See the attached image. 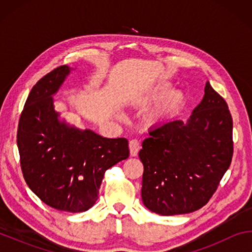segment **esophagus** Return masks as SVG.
<instances>
[{
  "label": "esophagus",
  "instance_id": "esophagus-1",
  "mask_svg": "<svg viewBox=\"0 0 252 252\" xmlns=\"http://www.w3.org/2000/svg\"><path fill=\"white\" fill-rule=\"evenodd\" d=\"M129 147H130V155L132 157H136L138 156V152L140 150V142L136 139H132L129 142Z\"/></svg>",
  "mask_w": 252,
  "mask_h": 252
}]
</instances>
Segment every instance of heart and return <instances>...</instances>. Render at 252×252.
Wrapping results in <instances>:
<instances>
[{"label": "heart", "mask_w": 252, "mask_h": 252, "mask_svg": "<svg viewBox=\"0 0 252 252\" xmlns=\"http://www.w3.org/2000/svg\"><path fill=\"white\" fill-rule=\"evenodd\" d=\"M169 88L170 83L161 82L138 101L139 104L146 105L160 97L147 114V119L150 123H161L167 121L168 119L172 118L174 114L178 113L185 105V93L179 89H173V90L167 92Z\"/></svg>", "instance_id": "1"}]
</instances>
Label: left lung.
<instances>
[{
	"label": "left lung",
	"mask_w": 252,
	"mask_h": 252,
	"mask_svg": "<svg viewBox=\"0 0 252 252\" xmlns=\"http://www.w3.org/2000/svg\"><path fill=\"white\" fill-rule=\"evenodd\" d=\"M139 152L141 197L161 216L199 210L218 189L233 155L232 117L210 83L187 122L174 120L149 132Z\"/></svg>",
	"instance_id": "8db88e82"
}]
</instances>
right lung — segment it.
<instances>
[{
    "label": "right lung",
    "mask_w": 252,
    "mask_h": 252,
    "mask_svg": "<svg viewBox=\"0 0 252 252\" xmlns=\"http://www.w3.org/2000/svg\"><path fill=\"white\" fill-rule=\"evenodd\" d=\"M70 70L59 66L32 88L21 113L16 141L30 189L57 210L83 212L97 200L106 170L126 160L130 152L125 138H103L59 120L52 95Z\"/></svg>",
    "instance_id": "right-lung-1"
}]
</instances>
